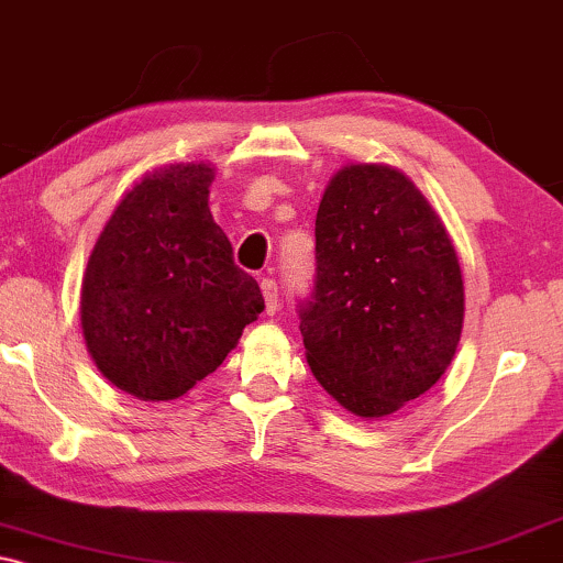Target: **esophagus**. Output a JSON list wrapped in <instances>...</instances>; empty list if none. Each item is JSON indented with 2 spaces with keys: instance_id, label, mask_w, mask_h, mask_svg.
<instances>
[{
  "instance_id": "1",
  "label": "esophagus",
  "mask_w": 563,
  "mask_h": 563,
  "mask_svg": "<svg viewBox=\"0 0 563 563\" xmlns=\"http://www.w3.org/2000/svg\"><path fill=\"white\" fill-rule=\"evenodd\" d=\"M261 295H264L266 312L276 314V310H279V284L274 279H261Z\"/></svg>"
}]
</instances>
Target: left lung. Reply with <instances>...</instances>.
<instances>
[{
  "mask_svg": "<svg viewBox=\"0 0 563 563\" xmlns=\"http://www.w3.org/2000/svg\"><path fill=\"white\" fill-rule=\"evenodd\" d=\"M314 379L358 418H384L449 368L464 279L433 207L397 168L353 164L314 220V279L299 299Z\"/></svg>",
  "mask_w": 563,
  "mask_h": 563,
  "instance_id": "left-lung-1",
  "label": "left lung"
}]
</instances>
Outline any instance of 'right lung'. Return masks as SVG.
I'll return each mask as SVG.
<instances>
[{
    "label": "right lung",
    "instance_id": "obj_1",
    "mask_svg": "<svg viewBox=\"0 0 563 563\" xmlns=\"http://www.w3.org/2000/svg\"><path fill=\"white\" fill-rule=\"evenodd\" d=\"M212 168L145 176L112 212L81 284V328L97 368L128 395L176 399L235 349L264 310L256 279L214 225Z\"/></svg>",
    "mask_w": 563,
    "mask_h": 563
}]
</instances>
